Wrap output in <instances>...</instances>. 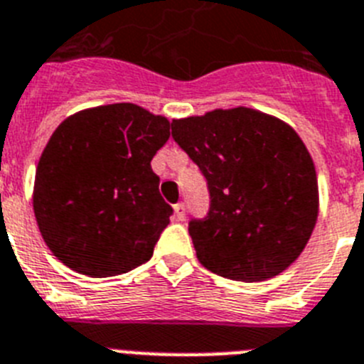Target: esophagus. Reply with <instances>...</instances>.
<instances>
[{
  "label": "esophagus",
  "instance_id": "esophagus-1",
  "mask_svg": "<svg viewBox=\"0 0 364 364\" xmlns=\"http://www.w3.org/2000/svg\"><path fill=\"white\" fill-rule=\"evenodd\" d=\"M175 213H176V219L178 220H184L186 219V206L182 203L175 204Z\"/></svg>",
  "mask_w": 364,
  "mask_h": 364
}]
</instances>
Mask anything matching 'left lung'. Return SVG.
Masks as SVG:
<instances>
[{
	"mask_svg": "<svg viewBox=\"0 0 364 364\" xmlns=\"http://www.w3.org/2000/svg\"><path fill=\"white\" fill-rule=\"evenodd\" d=\"M171 134L206 178V217L189 220L198 262L237 282H262L300 256L315 228L313 160L284 121L250 108L175 119Z\"/></svg>",
	"mask_w": 364,
	"mask_h": 364,
	"instance_id": "8db88e82",
	"label": "left lung"
}]
</instances>
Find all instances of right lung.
<instances>
[{"label":"right lung","mask_w":364,"mask_h":364,"mask_svg":"<svg viewBox=\"0 0 364 364\" xmlns=\"http://www.w3.org/2000/svg\"><path fill=\"white\" fill-rule=\"evenodd\" d=\"M169 121L138 105L90 108L53 132L34 178L40 234L64 265L92 278L149 262L173 208L151 160Z\"/></svg>","instance_id":"obj_1"}]
</instances>
